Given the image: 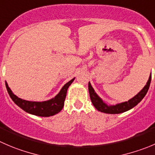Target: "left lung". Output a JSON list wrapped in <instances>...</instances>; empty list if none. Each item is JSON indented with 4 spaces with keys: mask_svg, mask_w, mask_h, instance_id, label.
I'll return each mask as SVG.
<instances>
[{
    "mask_svg": "<svg viewBox=\"0 0 155 155\" xmlns=\"http://www.w3.org/2000/svg\"><path fill=\"white\" fill-rule=\"evenodd\" d=\"M151 73L150 75L149 79H148L146 85H145V87L136 96H134L133 98L130 99L128 101L123 102V103L117 104L116 105H107L106 103H104L102 101V99L96 94L94 88L91 86V83L88 82V91H89V95L91 103L93 104L94 107L97 110L105 113V114H116L126 112V111L132 109L135 106H136L143 99V97H145V94L148 92V88H149L150 86V83H151Z\"/></svg>",
    "mask_w": 155,
    "mask_h": 155,
    "instance_id": "obj_1",
    "label": "left lung"
}]
</instances>
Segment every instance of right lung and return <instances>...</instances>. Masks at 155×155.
Here are the masks:
<instances>
[{
	"label": "right lung",
	"instance_id": "add662e5",
	"mask_svg": "<svg viewBox=\"0 0 155 155\" xmlns=\"http://www.w3.org/2000/svg\"><path fill=\"white\" fill-rule=\"evenodd\" d=\"M75 78L69 81L67 83L64 85L60 92L53 98L45 101H29L21 99L15 95L8 86V84L5 82L6 88H7L8 94L12 100L14 101L16 105L22 108L23 110L28 114L38 116V117H50L58 114L63 109L64 105L66 96H67V89L69 86L74 81Z\"/></svg>",
	"mask_w": 155,
	"mask_h": 155
}]
</instances>
